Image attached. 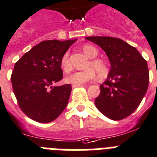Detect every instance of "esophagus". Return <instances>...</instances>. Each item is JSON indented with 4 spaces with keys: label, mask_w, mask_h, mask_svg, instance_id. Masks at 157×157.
I'll return each instance as SVG.
<instances>
[{
    "label": "esophagus",
    "mask_w": 157,
    "mask_h": 157,
    "mask_svg": "<svg viewBox=\"0 0 157 157\" xmlns=\"http://www.w3.org/2000/svg\"><path fill=\"white\" fill-rule=\"evenodd\" d=\"M85 85H72V89H75V88H80V87H85Z\"/></svg>",
    "instance_id": "esophagus-1"
}]
</instances>
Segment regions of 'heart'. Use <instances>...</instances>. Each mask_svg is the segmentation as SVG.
<instances>
[{
    "instance_id": "obj_1",
    "label": "heart",
    "mask_w": 157,
    "mask_h": 157,
    "mask_svg": "<svg viewBox=\"0 0 157 157\" xmlns=\"http://www.w3.org/2000/svg\"><path fill=\"white\" fill-rule=\"evenodd\" d=\"M83 52L89 56L93 58L88 64V68L85 70L76 71L66 78V81L72 85H82L86 82L92 81L96 76V72L99 78H105L109 75V68L107 63L102 59L94 58L98 55V50L91 44H85L82 47ZM60 66L65 72L72 70V64L69 59V52H65L60 59Z\"/></svg>"
}]
</instances>
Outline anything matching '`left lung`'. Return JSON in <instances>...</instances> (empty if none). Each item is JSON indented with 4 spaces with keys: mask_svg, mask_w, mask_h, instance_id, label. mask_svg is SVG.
Masks as SVG:
<instances>
[{
    "mask_svg": "<svg viewBox=\"0 0 157 157\" xmlns=\"http://www.w3.org/2000/svg\"><path fill=\"white\" fill-rule=\"evenodd\" d=\"M86 39L101 47L111 63V70L100 86L101 93L95 105L109 119H124L137 109L148 90V64L135 47L119 38L89 36Z\"/></svg>",
    "mask_w": 157,
    "mask_h": 157,
    "instance_id": "8db88e82",
    "label": "left lung"
}]
</instances>
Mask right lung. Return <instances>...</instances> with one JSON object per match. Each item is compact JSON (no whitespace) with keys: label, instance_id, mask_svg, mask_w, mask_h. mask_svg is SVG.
<instances>
[{"label":"right lung","instance_id":"1","mask_svg":"<svg viewBox=\"0 0 157 157\" xmlns=\"http://www.w3.org/2000/svg\"><path fill=\"white\" fill-rule=\"evenodd\" d=\"M76 40H44L16 62L11 75L13 90L20 109L32 120L51 122L68 105L71 85H52L63 78L60 59Z\"/></svg>","mask_w":157,"mask_h":157}]
</instances>
